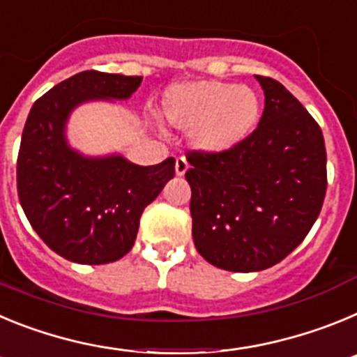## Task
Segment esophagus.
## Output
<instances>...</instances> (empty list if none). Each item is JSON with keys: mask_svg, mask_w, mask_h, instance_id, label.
I'll return each mask as SVG.
<instances>
[{"mask_svg": "<svg viewBox=\"0 0 357 357\" xmlns=\"http://www.w3.org/2000/svg\"><path fill=\"white\" fill-rule=\"evenodd\" d=\"M188 168H189V164H188V160H185V157H176V160H175V173H176V175L182 176L185 172H188Z\"/></svg>", "mask_w": 357, "mask_h": 357, "instance_id": "obj_1", "label": "esophagus"}]
</instances>
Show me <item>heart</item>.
Listing matches in <instances>:
<instances>
[{
    "mask_svg": "<svg viewBox=\"0 0 357 357\" xmlns=\"http://www.w3.org/2000/svg\"><path fill=\"white\" fill-rule=\"evenodd\" d=\"M162 119L172 127L193 132L197 146L225 151L241 143L259 121V98L247 85L220 80L172 85L160 102Z\"/></svg>",
    "mask_w": 357,
    "mask_h": 357,
    "instance_id": "heart-1",
    "label": "heart"
}]
</instances>
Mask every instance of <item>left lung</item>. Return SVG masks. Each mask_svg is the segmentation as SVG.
I'll use <instances>...</instances> for the list:
<instances>
[{
    "label": "left lung",
    "mask_w": 357,
    "mask_h": 357,
    "mask_svg": "<svg viewBox=\"0 0 357 357\" xmlns=\"http://www.w3.org/2000/svg\"><path fill=\"white\" fill-rule=\"evenodd\" d=\"M261 121L225 151H188L193 239L198 254L229 272L280 263L307 236L327 189L321 128L284 85L257 75Z\"/></svg>",
    "instance_id": "1"
}]
</instances>
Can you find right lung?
<instances>
[{
	"instance_id": "add662e5",
	"label": "right lung",
	"mask_w": 357,
	"mask_h": 357,
	"mask_svg": "<svg viewBox=\"0 0 357 357\" xmlns=\"http://www.w3.org/2000/svg\"><path fill=\"white\" fill-rule=\"evenodd\" d=\"M143 77L82 71L40 96L17 155V195L39 238L64 259L107 264L134 247L144 207L175 175V159L137 166L121 155L82 157L68 146L66 119L98 98L127 100Z\"/></svg>"
}]
</instances>
